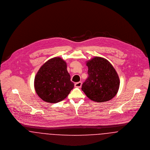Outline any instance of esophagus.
Wrapping results in <instances>:
<instances>
[{"instance_id":"34e87169","label":"esophagus","mask_w":150,"mask_h":150,"mask_svg":"<svg viewBox=\"0 0 150 150\" xmlns=\"http://www.w3.org/2000/svg\"><path fill=\"white\" fill-rule=\"evenodd\" d=\"M82 82H77V83H75V86L76 87H81L82 86Z\"/></svg>"}]
</instances>
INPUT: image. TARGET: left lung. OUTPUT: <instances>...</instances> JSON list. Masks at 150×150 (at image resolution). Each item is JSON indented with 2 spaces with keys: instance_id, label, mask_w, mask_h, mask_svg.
Instances as JSON below:
<instances>
[{
  "instance_id": "left-lung-1",
  "label": "left lung",
  "mask_w": 150,
  "mask_h": 150,
  "mask_svg": "<svg viewBox=\"0 0 150 150\" xmlns=\"http://www.w3.org/2000/svg\"><path fill=\"white\" fill-rule=\"evenodd\" d=\"M88 76L82 90L91 100L103 102L112 100L117 93L120 79L116 71L106 59L95 57L86 62Z\"/></svg>"
}]
</instances>
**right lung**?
I'll return each mask as SVG.
<instances>
[{
  "mask_svg": "<svg viewBox=\"0 0 150 150\" xmlns=\"http://www.w3.org/2000/svg\"><path fill=\"white\" fill-rule=\"evenodd\" d=\"M67 69V63L56 57L45 62L34 78V88L38 97L49 103L64 100L74 87Z\"/></svg>",
  "mask_w": 150,
  "mask_h": 150,
  "instance_id": "right-lung-1",
  "label": "right lung"
}]
</instances>
